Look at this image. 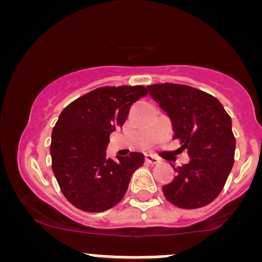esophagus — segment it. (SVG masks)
<instances>
[{
    "label": "esophagus",
    "mask_w": 262,
    "mask_h": 262,
    "mask_svg": "<svg viewBox=\"0 0 262 262\" xmlns=\"http://www.w3.org/2000/svg\"><path fill=\"white\" fill-rule=\"evenodd\" d=\"M145 161L148 162V164H152V165L159 164V159L156 158V156L151 155V154H146L145 155Z\"/></svg>",
    "instance_id": "34e87169"
}]
</instances>
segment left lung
Wrapping results in <instances>:
<instances>
[{
	"label": "left lung",
	"instance_id": "1",
	"mask_svg": "<svg viewBox=\"0 0 262 262\" xmlns=\"http://www.w3.org/2000/svg\"><path fill=\"white\" fill-rule=\"evenodd\" d=\"M149 93L172 122L173 138L187 149L189 161L176 167L162 192L180 208L207 206L223 189L234 164L235 138L231 119L217 98L194 87L155 83Z\"/></svg>",
	"mask_w": 262,
	"mask_h": 262
}]
</instances>
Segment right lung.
Masks as SVG:
<instances>
[{
    "instance_id": "right-lung-1",
    "label": "right lung",
    "mask_w": 262,
    "mask_h": 262,
    "mask_svg": "<svg viewBox=\"0 0 262 262\" xmlns=\"http://www.w3.org/2000/svg\"><path fill=\"white\" fill-rule=\"evenodd\" d=\"M144 86H104L81 96L60 113L53 128V172L66 200L91 213L112 208L124 197L132 173L144 162L141 152L106 158L110 134L122 127Z\"/></svg>"
}]
</instances>
